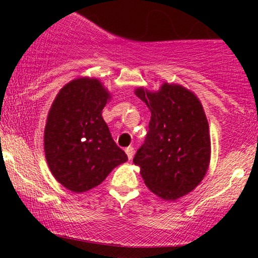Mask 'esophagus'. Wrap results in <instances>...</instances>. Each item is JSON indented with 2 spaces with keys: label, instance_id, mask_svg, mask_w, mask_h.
Wrapping results in <instances>:
<instances>
[{
  "label": "esophagus",
  "instance_id": "obj_1",
  "mask_svg": "<svg viewBox=\"0 0 258 258\" xmlns=\"http://www.w3.org/2000/svg\"><path fill=\"white\" fill-rule=\"evenodd\" d=\"M125 152L127 154V158H128V160H131L133 158V154H135V149H133V147H127Z\"/></svg>",
  "mask_w": 258,
  "mask_h": 258
}]
</instances>
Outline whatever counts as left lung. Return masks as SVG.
Segmentation results:
<instances>
[{"instance_id":"obj_1","label":"left lung","mask_w":258,"mask_h":258,"mask_svg":"<svg viewBox=\"0 0 258 258\" xmlns=\"http://www.w3.org/2000/svg\"><path fill=\"white\" fill-rule=\"evenodd\" d=\"M150 112L149 131L133 162L149 190L174 201L194 190L211 159L209 122L194 92L164 82L158 91L135 90Z\"/></svg>"}]
</instances>
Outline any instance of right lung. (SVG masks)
<instances>
[{
  "label": "right lung",
  "mask_w": 258,
  "mask_h": 258,
  "mask_svg": "<svg viewBox=\"0 0 258 258\" xmlns=\"http://www.w3.org/2000/svg\"><path fill=\"white\" fill-rule=\"evenodd\" d=\"M111 93L98 79L72 80L53 100L44 127L47 164L55 179L74 193L99 185L127 161L102 111Z\"/></svg>",
  "instance_id": "right-lung-1"
}]
</instances>
